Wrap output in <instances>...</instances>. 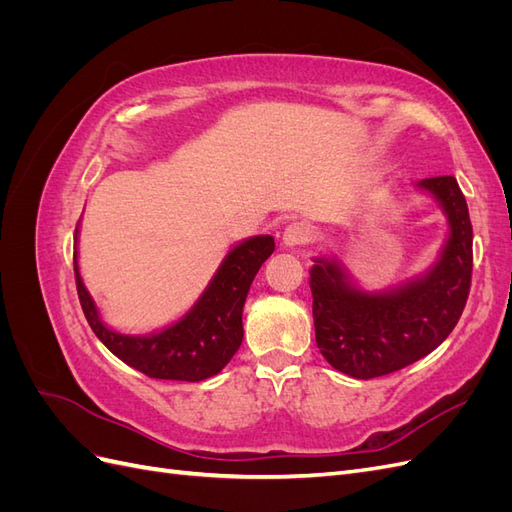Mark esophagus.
<instances>
[{
  "label": "esophagus",
  "instance_id": "obj_1",
  "mask_svg": "<svg viewBox=\"0 0 512 512\" xmlns=\"http://www.w3.org/2000/svg\"><path fill=\"white\" fill-rule=\"evenodd\" d=\"M284 243L290 247L297 245H307L314 241V228L309 226L307 222H290L284 230Z\"/></svg>",
  "mask_w": 512,
  "mask_h": 512
}]
</instances>
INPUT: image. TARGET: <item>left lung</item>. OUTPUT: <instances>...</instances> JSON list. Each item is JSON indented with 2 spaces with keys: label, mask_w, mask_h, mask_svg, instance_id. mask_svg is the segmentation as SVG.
Returning <instances> with one entry per match:
<instances>
[{
  "label": "left lung",
  "mask_w": 512,
  "mask_h": 512,
  "mask_svg": "<svg viewBox=\"0 0 512 512\" xmlns=\"http://www.w3.org/2000/svg\"><path fill=\"white\" fill-rule=\"evenodd\" d=\"M444 207L451 237L442 258L421 280L384 294H365L346 282L337 265L312 269L316 344L337 371L369 380L393 374L436 350L451 335L472 284V222L457 179H423Z\"/></svg>",
  "instance_id": "8db88e82"
}]
</instances>
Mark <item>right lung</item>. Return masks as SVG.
I'll use <instances>...</instances> for the list:
<instances>
[{"label": "right lung", "mask_w": 512, "mask_h": 512, "mask_svg": "<svg viewBox=\"0 0 512 512\" xmlns=\"http://www.w3.org/2000/svg\"><path fill=\"white\" fill-rule=\"evenodd\" d=\"M76 235V232H74ZM275 250L273 237L247 239L230 250L203 297L173 327L130 337L104 327L85 290L74 252V280L91 331L117 359L156 380L200 382L226 367L243 342V303L258 269Z\"/></svg>", "instance_id": "obj_1"}]
</instances>
